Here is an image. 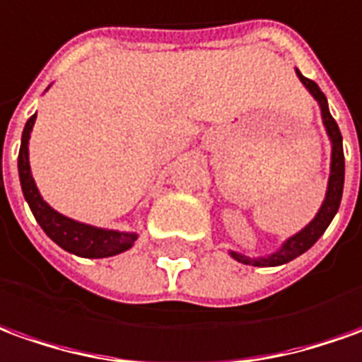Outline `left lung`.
I'll return each mask as SVG.
<instances>
[{"label": "left lung", "mask_w": 362, "mask_h": 362, "mask_svg": "<svg viewBox=\"0 0 362 362\" xmlns=\"http://www.w3.org/2000/svg\"><path fill=\"white\" fill-rule=\"evenodd\" d=\"M296 74L300 76L301 84L310 90L311 96L317 100L319 108H321V119H323V126H325L329 141H331V167H329L327 193H325V199H323V203L319 206L317 214L313 216V221L308 226H303L300 233L290 236L276 252L268 254V256H244V254L234 252V250L228 252L234 260L243 262L246 266H258V268H264V266H281V264H288L293 258L301 256L303 252H308L311 246L321 238V234L327 230V226L333 221V216L337 214L339 205H341L343 183H345V156H343L341 132H339L337 122L333 119L331 112H329L327 98L321 92V88L313 81L305 78L298 69H296Z\"/></svg>", "instance_id": "1"}]
</instances>
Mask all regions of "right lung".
Here are the masks:
<instances>
[{
	"instance_id": "1",
	"label": "right lung",
	"mask_w": 362,
	"mask_h": 362,
	"mask_svg": "<svg viewBox=\"0 0 362 362\" xmlns=\"http://www.w3.org/2000/svg\"><path fill=\"white\" fill-rule=\"evenodd\" d=\"M35 119H37V114H33L25 124L17 167H19V181H21L25 201L29 203V209L37 218V223L41 224L45 234L52 243L59 244L62 250L82 256V258H108V256H116V254L129 250L138 240L136 233H119V230L78 223L54 211L41 197L31 175V165H29V138L33 132Z\"/></svg>"
}]
</instances>
